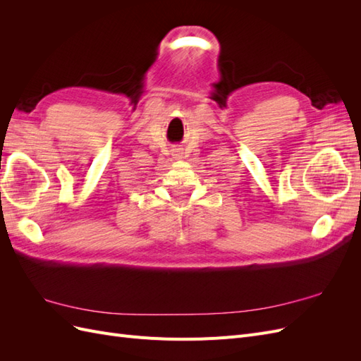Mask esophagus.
Segmentation results:
<instances>
[{
    "mask_svg": "<svg viewBox=\"0 0 361 361\" xmlns=\"http://www.w3.org/2000/svg\"><path fill=\"white\" fill-rule=\"evenodd\" d=\"M173 157H176V158H180V152H179V149H178V150H174V154H173Z\"/></svg>",
    "mask_w": 361,
    "mask_h": 361,
    "instance_id": "obj_1",
    "label": "esophagus"
}]
</instances>
